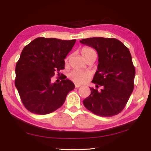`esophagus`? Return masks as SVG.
Returning a JSON list of instances; mask_svg holds the SVG:
<instances>
[{"mask_svg":"<svg viewBox=\"0 0 151 151\" xmlns=\"http://www.w3.org/2000/svg\"><path fill=\"white\" fill-rule=\"evenodd\" d=\"M75 88H79V87H81V86H82V85L78 84H75Z\"/></svg>","mask_w":151,"mask_h":151,"instance_id":"34e87169","label":"esophagus"}]
</instances>
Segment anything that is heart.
<instances>
[{"label":"heart","instance_id":"b5f03b06","mask_svg":"<svg viewBox=\"0 0 151 151\" xmlns=\"http://www.w3.org/2000/svg\"><path fill=\"white\" fill-rule=\"evenodd\" d=\"M95 52V51L94 49L89 47H84L81 49V54L84 58L88 56L89 54ZM90 76L91 75L89 72L78 70H73L68 75V77L70 80H71L73 82L75 83H78V84H83V83L86 82L90 78Z\"/></svg>","mask_w":151,"mask_h":151}]
</instances>
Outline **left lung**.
Returning <instances> with one entry per match:
<instances>
[{
	"mask_svg": "<svg viewBox=\"0 0 151 151\" xmlns=\"http://www.w3.org/2000/svg\"><path fill=\"white\" fill-rule=\"evenodd\" d=\"M80 42L97 50V70L92 82L101 91L90 88L91 94L83 101L84 106L95 115L111 117L126 106L134 87L135 67L129 49L115 38L90 37Z\"/></svg>",
	"mask_w": 151,
	"mask_h": 151,
	"instance_id": "obj_1",
	"label": "left lung"
}]
</instances>
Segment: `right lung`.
Here are the masks:
<instances>
[{
	"mask_svg": "<svg viewBox=\"0 0 151 151\" xmlns=\"http://www.w3.org/2000/svg\"><path fill=\"white\" fill-rule=\"evenodd\" d=\"M75 42L40 37L24 47L16 64L15 85L28 111L38 115L52 113L75 88L70 80L62 78L56 84L51 83V78L64 69V59Z\"/></svg>",
	"mask_w": 151,
	"mask_h": 151,
	"instance_id": "right-lung-1",
	"label": "right lung"
}]
</instances>
